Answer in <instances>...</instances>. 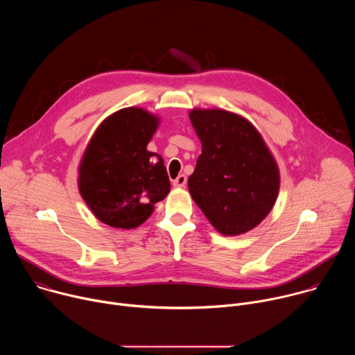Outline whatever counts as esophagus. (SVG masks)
<instances>
[{
	"label": "esophagus",
	"mask_w": 355,
	"mask_h": 355,
	"mask_svg": "<svg viewBox=\"0 0 355 355\" xmlns=\"http://www.w3.org/2000/svg\"><path fill=\"white\" fill-rule=\"evenodd\" d=\"M185 184H187V177H185L184 174H180L175 180H173V185L177 187V188H181V187H184Z\"/></svg>",
	"instance_id": "obj_1"
}]
</instances>
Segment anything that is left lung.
Instances as JSON below:
<instances>
[{
    "label": "left lung",
    "instance_id": "obj_1",
    "mask_svg": "<svg viewBox=\"0 0 355 355\" xmlns=\"http://www.w3.org/2000/svg\"><path fill=\"white\" fill-rule=\"evenodd\" d=\"M191 123L202 153L188 189L211 225L225 236L243 234L271 212L279 170L260 132L223 110H192Z\"/></svg>",
    "mask_w": 355,
    "mask_h": 355
}]
</instances>
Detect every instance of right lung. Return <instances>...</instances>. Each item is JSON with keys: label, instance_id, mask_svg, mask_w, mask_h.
I'll return each instance as SVG.
<instances>
[{"label": "right lung", "instance_id": "1", "mask_svg": "<svg viewBox=\"0 0 355 355\" xmlns=\"http://www.w3.org/2000/svg\"><path fill=\"white\" fill-rule=\"evenodd\" d=\"M160 123L141 108L110 115L92 135L78 167V189L103 223L135 229L170 192L163 159L147 150Z\"/></svg>", "mask_w": 355, "mask_h": 355}]
</instances>
